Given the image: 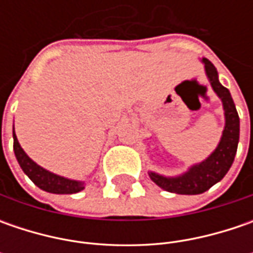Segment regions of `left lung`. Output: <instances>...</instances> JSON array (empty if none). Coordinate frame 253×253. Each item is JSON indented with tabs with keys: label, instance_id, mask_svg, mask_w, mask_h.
<instances>
[{
	"label": "left lung",
	"instance_id": "obj_1",
	"mask_svg": "<svg viewBox=\"0 0 253 253\" xmlns=\"http://www.w3.org/2000/svg\"><path fill=\"white\" fill-rule=\"evenodd\" d=\"M204 72L212 91L217 94L224 110V129L218 145L204 161L191 165L186 171L177 176H163L156 171H149V177L161 189L176 194H201L222 180L237 153L239 142V117L228 88L219 83L218 72L209 59L203 57Z\"/></svg>",
	"mask_w": 253,
	"mask_h": 253
}]
</instances>
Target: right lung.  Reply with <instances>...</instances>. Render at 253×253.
<instances>
[{"instance_id": "add662e5", "label": "right lung", "mask_w": 253, "mask_h": 253, "mask_svg": "<svg viewBox=\"0 0 253 253\" xmlns=\"http://www.w3.org/2000/svg\"><path fill=\"white\" fill-rule=\"evenodd\" d=\"M12 136H14V152L16 161L19 163L21 169L24 170L25 174L32 180L39 189L44 190L47 193H53V194H74L84 190L85 187L84 181L67 179L39 166L21 148L18 138L15 135V129L12 131Z\"/></svg>"}]
</instances>
